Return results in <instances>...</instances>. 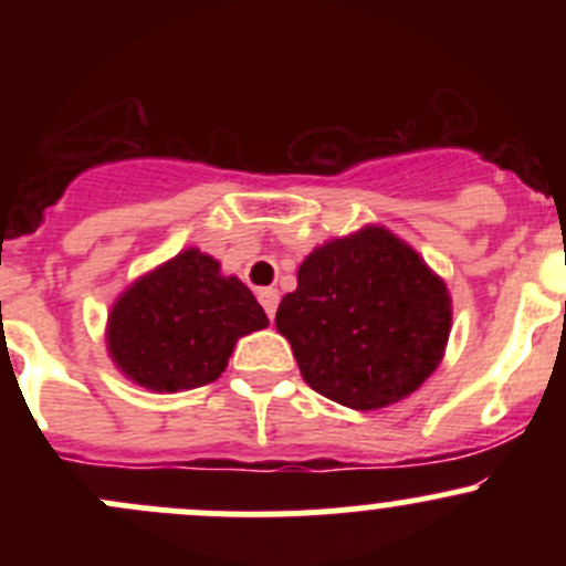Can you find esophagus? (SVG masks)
Segmentation results:
<instances>
[{"label":"esophagus","mask_w":566,"mask_h":566,"mask_svg":"<svg viewBox=\"0 0 566 566\" xmlns=\"http://www.w3.org/2000/svg\"><path fill=\"white\" fill-rule=\"evenodd\" d=\"M256 298H260L262 310H265L268 317H276V306H279V290L273 287H262L260 293H256Z\"/></svg>","instance_id":"1"}]
</instances>
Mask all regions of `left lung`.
<instances>
[{"instance_id":"1","label":"left lung","mask_w":566,"mask_h":566,"mask_svg":"<svg viewBox=\"0 0 566 566\" xmlns=\"http://www.w3.org/2000/svg\"><path fill=\"white\" fill-rule=\"evenodd\" d=\"M301 375L323 397L375 410L419 389L452 328L447 284L384 227L312 251L276 312Z\"/></svg>"}]
</instances>
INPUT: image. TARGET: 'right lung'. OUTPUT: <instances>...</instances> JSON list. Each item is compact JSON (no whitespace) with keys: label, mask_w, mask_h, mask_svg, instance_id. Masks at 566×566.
<instances>
[{"label":"right lung","mask_w":566,"mask_h":566,"mask_svg":"<svg viewBox=\"0 0 566 566\" xmlns=\"http://www.w3.org/2000/svg\"><path fill=\"white\" fill-rule=\"evenodd\" d=\"M268 325L241 279L188 249L128 287L108 317V353L117 367L153 391L213 384L238 336Z\"/></svg>","instance_id":"add662e5"}]
</instances>
